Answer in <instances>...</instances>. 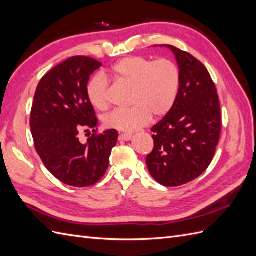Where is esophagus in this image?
Instances as JSON below:
<instances>
[{"label": "esophagus", "mask_w": 256, "mask_h": 256, "mask_svg": "<svg viewBox=\"0 0 256 256\" xmlns=\"http://www.w3.org/2000/svg\"><path fill=\"white\" fill-rule=\"evenodd\" d=\"M132 139V134H120V141H130Z\"/></svg>", "instance_id": "34e87169"}]
</instances>
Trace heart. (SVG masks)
<instances>
[{"instance_id": "obj_1", "label": "heart", "mask_w": 256, "mask_h": 256, "mask_svg": "<svg viewBox=\"0 0 256 256\" xmlns=\"http://www.w3.org/2000/svg\"><path fill=\"white\" fill-rule=\"evenodd\" d=\"M114 76L132 86V108L115 110L104 118L108 128L134 132L146 126L152 115L160 118L172 110L179 93L180 70L170 60H153L146 56H129L113 66ZM90 103L98 110L110 106V82L98 74L86 88Z\"/></svg>"}]
</instances>
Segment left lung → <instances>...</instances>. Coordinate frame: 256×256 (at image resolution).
Wrapping results in <instances>:
<instances>
[{
  "label": "left lung",
  "mask_w": 256,
  "mask_h": 256,
  "mask_svg": "<svg viewBox=\"0 0 256 256\" xmlns=\"http://www.w3.org/2000/svg\"><path fill=\"white\" fill-rule=\"evenodd\" d=\"M180 88L172 110L152 127L153 151L146 156L151 176L165 186H178L206 170L214 158L222 129L220 105L215 84L194 56L176 46Z\"/></svg>",
  "instance_id": "left-lung-1"
}]
</instances>
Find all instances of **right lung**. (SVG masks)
<instances>
[{"label": "right lung", "instance_id": "add662e5", "mask_svg": "<svg viewBox=\"0 0 256 256\" xmlns=\"http://www.w3.org/2000/svg\"><path fill=\"white\" fill-rule=\"evenodd\" d=\"M101 66L88 56L67 58L42 77L31 108V134L43 164L60 182L78 188L104 176L118 139L116 130L110 129L79 141L81 132H96L98 120L86 86Z\"/></svg>", "mask_w": 256, "mask_h": 256}]
</instances>
